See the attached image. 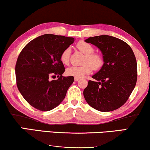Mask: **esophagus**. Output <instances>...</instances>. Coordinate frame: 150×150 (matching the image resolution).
Returning a JSON list of instances; mask_svg holds the SVG:
<instances>
[{"instance_id": "obj_1", "label": "esophagus", "mask_w": 150, "mask_h": 150, "mask_svg": "<svg viewBox=\"0 0 150 150\" xmlns=\"http://www.w3.org/2000/svg\"><path fill=\"white\" fill-rule=\"evenodd\" d=\"M80 80V78H77V77H74V81H78Z\"/></svg>"}]
</instances>
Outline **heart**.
Masks as SVG:
<instances>
[{
    "label": "heart",
    "mask_w": 150,
    "mask_h": 150,
    "mask_svg": "<svg viewBox=\"0 0 150 150\" xmlns=\"http://www.w3.org/2000/svg\"><path fill=\"white\" fill-rule=\"evenodd\" d=\"M77 48L85 54L83 63L81 66H71L68 67L65 71V73L69 76L81 78L85 75L89 74L93 71V68L100 69L103 66L104 61L103 57L99 53L93 52L94 48L89 43L84 41H81L76 45ZM70 56V49L65 48L61 52L60 60L64 65H68Z\"/></svg>",
    "instance_id": "b5f03b06"
}]
</instances>
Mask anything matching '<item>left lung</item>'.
<instances>
[{
    "instance_id": "8db88e82",
    "label": "left lung",
    "mask_w": 150,
    "mask_h": 150,
    "mask_svg": "<svg viewBox=\"0 0 150 150\" xmlns=\"http://www.w3.org/2000/svg\"><path fill=\"white\" fill-rule=\"evenodd\" d=\"M85 42L100 49L104 65L89 81L84 89L85 99L91 107L102 112L116 110L126 103L135 87L137 64L130 46L109 35L89 38Z\"/></svg>"
}]
</instances>
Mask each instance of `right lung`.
I'll return each instance as SVG.
<instances>
[{
  "instance_id": "add662e5",
  "label": "right lung",
  "mask_w": 150,
  "mask_h": 150,
  "mask_svg": "<svg viewBox=\"0 0 150 150\" xmlns=\"http://www.w3.org/2000/svg\"><path fill=\"white\" fill-rule=\"evenodd\" d=\"M74 42V38L45 34L24 46L16 64L18 90L30 105L48 111L61 103L74 82V76H63L64 65L61 52ZM57 75L59 79L50 81Z\"/></svg>"
}]
</instances>
